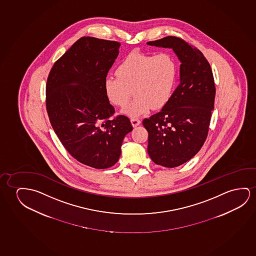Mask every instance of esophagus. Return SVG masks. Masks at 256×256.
Segmentation results:
<instances>
[{
    "label": "esophagus",
    "instance_id": "obj_1",
    "mask_svg": "<svg viewBox=\"0 0 256 256\" xmlns=\"http://www.w3.org/2000/svg\"><path fill=\"white\" fill-rule=\"evenodd\" d=\"M130 122H131V124H132V126H133L134 128L139 126V125L141 124V120L138 118H132L130 120Z\"/></svg>",
    "mask_w": 256,
    "mask_h": 256
}]
</instances>
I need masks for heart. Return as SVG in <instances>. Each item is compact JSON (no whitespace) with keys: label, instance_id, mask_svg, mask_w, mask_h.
Here are the masks:
<instances>
[{"label":"heart","instance_id":"obj_1","mask_svg":"<svg viewBox=\"0 0 256 256\" xmlns=\"http://www.w3.org/2000/svg\"><path fill=\"white\" fill-rule=\"evenodd\" d=\"M116 78H106L104 92L112 104L124 106L133 90L134 100L122 114L138 118L150 111L161 109L174 93L178 66L172 56L162 52L156 56L132 52L116 70Z\"/></svg>","mask_w":256,"mask_h":256}]
</instances>
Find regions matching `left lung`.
<instances>
[{
    "label": "left lung",
    "mask_w": 256,
    "mask_h": 256,
    "mask_svg": "<svg viewBox=\"0 0 256 256\" xmlns=\"http://www.w3.org/2000/svg\"><path fill=\"white\" fill-rule=\"evenodd\" d=\"M148 46L170 48L180 62V82L162 110L142 124L148 133V153L162 166L191 160L207 138L216 88L212 68L202 52L180 38H163Z\"/></svg>",
    "instance_id": "1"
}]
</instances>
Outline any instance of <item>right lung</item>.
Segmentation results:
<instances>
[{
    "label": "right lung",
    "instance_id": "1",
    "mask_svg": "<svg viewBox=\"0 0 256 256\" xmlns=\"http://www.w3.org/2000/svg\"><path fill=\"white\" fill-rule=\"evenodd\" d=\"M120 44L82 37L54 65L46 82V110L57 136L80 163L106 169L118 162L130 118H110L114 108L104 80Z\"/></svg>",
    "mask_w": 256,
    "mask_h": 256
}]
</instances>
